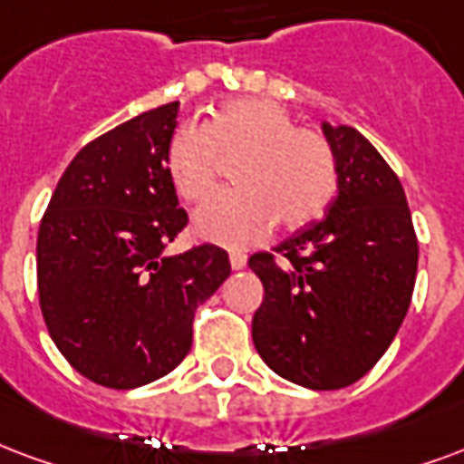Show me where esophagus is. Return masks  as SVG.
<instances>
[{
	"instance_id": "34e87169",
	"label": "esophagus",
	"mask_w": 464,
	"mask_h": 464,
	"mask_svg": "<svg viewBox=\"0 0 464 464\" xmlns=\"http://www.w3.org/2000/svg\"><path fill=\"white\" fill-rule=\"evenodd\" d=\"M228 260H231L233 270H243V267H246V263H248V258H246L243 253H231V256H228Z\"/></svg>"
}]
</instances>
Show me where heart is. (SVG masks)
<instances>
[{
    "label": "heart",
    "mask_w": 464,
    "mask_h": 464,
    "mask_svg": "<svg viewBox=\"0 0 464 464\" xmlns=\"http://www.w3.org/2000/svg\"><path fill=\"white\" fill-rule=\"evenodd\" d=\"M238 188L198 206L194 236L226 248L266 241L276 221L302 228L324 214L337 191V160L324 137L297 127L290 110L267 98H233L198 127H179L167 145V174L184 201L211 194L218 160H231Z\"/></svg>",
    "instance_id": "1"
}]
</instances>
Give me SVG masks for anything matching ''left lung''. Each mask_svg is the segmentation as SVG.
<instances>
[{"instance_id": "8db88e82", "label": "left lung", "mask_w": 464, "mask_h": 464, "mask_svg": "<svg viewBox=\"0 0 464 464\" xmlns=\"http://www.w3.org/2000/svg\"><path fill=\"white\" fill-rule=\"evenodd\" d=\"M322 135L337 160V197L322 221L250 256L266 290L253 344L277 376L337 391L372 372L403 324L418 241L406 191L379 150L349 125L322 122Z\"/></svg>"}]
</instances>
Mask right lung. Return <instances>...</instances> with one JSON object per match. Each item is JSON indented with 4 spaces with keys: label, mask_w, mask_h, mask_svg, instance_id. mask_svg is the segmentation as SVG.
<instances>
[{
    "label": "right lung",
    "mask_w": 464,
    "mask_h": 464,
    "mask_svg": "<svg viewBox=\"0 0 464 464\" xmlns=\"http://www.w3.org/2000/svg\"><path fill=\"white\" fill-rule=\"evenodd\" d=\"M179 102L140 112L68 164L41 218L39 300L75 372L105 389H137L174 372L191 349L194 310L231 276L204 243L164 250L187 226L167 174Z\"/></svg>",
    "instance_id": "add662e5"
}]
</instances>
